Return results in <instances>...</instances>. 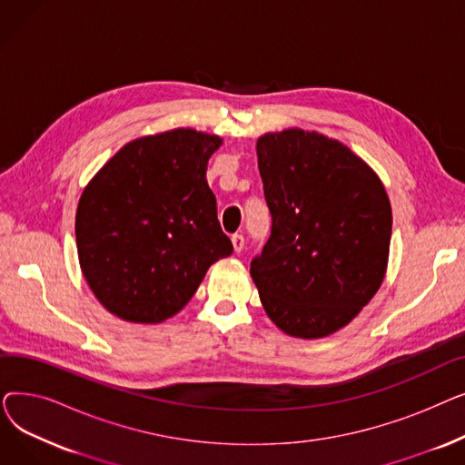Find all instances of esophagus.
<instances>
[{
    "mask_svg": "<svg viewBox=\"0 0 465 465\" xmlns=\"http://www.w3.org/2000/svg\"><path fill=\"white\" fill-rule=\"evenodd\" d=\"M232 245H233V251H235V252H241L242 249H245V237H242L241 233L232 235Z\"/></svg>",
    "mask_w": 465,
    "mask_h": 465,
    "instance_id": "obj_1",
    "label": "esophagus"
}]
</instances>
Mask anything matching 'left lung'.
I'll return each mask as SVG.
<instances>
[{"label": "left lung", "instance_id": "8db88e82", "mask_svg": "<svg viewBox=\"0 0 465 465\" xmlns=\"http://www.w3.org/2000/svg\"><path fill=\"white\" fill-rule=\"evenodd\" d=\"M272 235L251 275L267 316L288 335L326 337L370 303L384 279L392 207L349 146L290 128L256 143Z\"/></svg>", "mask_w": 465, "mask_h": 465}]
</instances>
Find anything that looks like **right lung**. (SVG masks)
<instances>
[{
    "label": "right lung",
    "instance_id": "right-lung-1",
    "mask_svg": "<svg viewBox=\"0 0 465 465\" xmlns=\"http://www.w3.org/2000/svg\"><path fill=\"white\" fill-rule=\"evenodd\" d=\"M218 135L177 128L130 141L84 188L75 235L83 275L100 303L158 324L233 252L205 173Z\"/></svg>",
    "mask_w": 465,
    "mask_h": 465
}]
</instances>
